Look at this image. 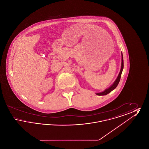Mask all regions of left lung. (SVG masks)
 <instances>
[{
  "label": "left lung",
  "mask_w": 149,
  "mask_h": 149,
  "mask_svg": "<svg viewBox=\"0 0 149 149\" xmlns=\"http://www.w3.org/2000/svg\"><path fill=\"white\" fill-rule=\"evenodd\" d=\"M123 55H122V64H121V68H120V73H119V75H118V77L116 79V80H115V81L114 82L113 84L111 85L109 88H108V89H107L104 91H103V92H102L97 93L96 94H97V95H105L108 94V93H109L111 92H112L113 90H114V89L117 87V86L118 85L119 82H120V77H121V74H122V72L123 71Z\"/></svg>",
  "instance_id": "obj_1"
}]
</instances>
